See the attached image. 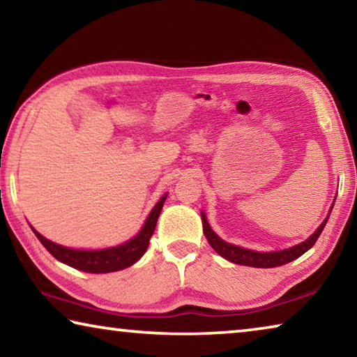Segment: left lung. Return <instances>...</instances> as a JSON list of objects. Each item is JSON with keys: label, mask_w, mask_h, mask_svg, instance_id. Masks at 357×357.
I'll return each mask as SVG.
<instances>
[{"label": "left lung", "mask_w": 357, "mask_h": 357, "mask_svg": "<svg viewBox=\"0 0 357 357\" xmlns=\"http://www.w3.org/2000/svg\"><path fill=\"white\" fill-rule=\"evenodd\" d=\"M202 219H203L204 236H206L211 247H213V249L219 253L220 257H223L231 263L243 264V266H252V268H275V266H282V264L293 261V259L299 258L301 255H304L307 250L312 249V247L315 245L317 239L319 238V234H321V231L324 229L326 222H328L329 217H326V220L318 227L317 231L313 233L309 239L304 241V243H301L294 247H289V249H287V250L266 252V253L247 250V249H243V247L231 245V244L225 243V241H222L213 231V229H211L204 214H202Z\"/></svg>", "instance_id": "obj_1"}]
</instances>
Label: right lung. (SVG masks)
I'll use <instances>...</instances> for the list:
<instances>
[{
    "label": "right lung",
    "instance_id": "add662e5",
    "mask_svg": "<svg viewBox=\"0 0 357 357\" xmlns=\"http://www.w3.org/2000/svg\"><path fill=\"white\" fill-rule=\"evenodd\" d=\"M167 195H164L155 204L154 209L151 211L148 215L146 222L142 228V231L137 234L134 239H130L129 243L123 245L113 247V249H105V250H75V249H68V247L58 245L52 241L45 239L42 234H39L33 228V231L38 239L42 243V245L52 253L53 257L59 261L70 266V268H75L78 271H84V273H93V274H102V273H114V271H121L124 268H129V266L134 264L143 257V253L146 252L149 245V239L153 236L157 219H159V214L164 206Z\"/></svg>",
    "mask_w": 357,
    "mask_h": 357
}]
</instances>
